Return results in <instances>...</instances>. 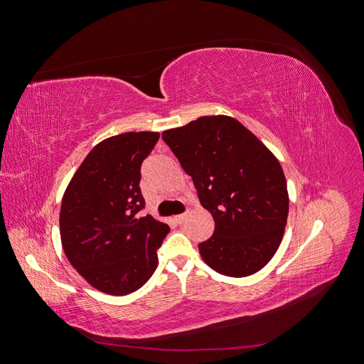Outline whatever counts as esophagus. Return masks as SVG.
Returning <instances> with one entry per match:
<instances>
[{"mask_svg":"<svg viewBox=\"0 0 364 364\" xmlns=\"http://www.w3.org/2000/svg\"><path fill=\"white\" fill-rule=\"evenodd\" d=\"M188 215H190V213H183V214H179V215H176L174 217V222L178 223V225H182L186 218H188Z\"/></svg>","mask_w":364,"mask_h":364,"instance_id":"34e87169","label":"esophagus"}]
</instances>
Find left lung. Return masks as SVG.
Returning <instances> with one entry per match:
<instances>
[{
  "label": "left lung",
  "mask_w": 364,
  "mask_h": 364,
  "mask_svg": "<svg viewBox=\"0 0 364 364\" xmlns=\"http://www.w3.org/2000/svg\"><path fill=\"white\" fill-rule=\"evenodd\" d=\"M215 229L199 243L203 261L232 278L257 273L278 250L287 225V181L279 161L235 118L200 117L162 134Z\"/></svg>",
  "instance_id": "obj_1"
}]
</instances>
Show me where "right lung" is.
<instances>
[{
    "instance_id": "right-lung-1",
    "label": "right lung",
    "mask_w": 364,
    "mask_h": 364,
    "mask_svg": "<svg viewBox=\"0 0 364 364\" xmlns=\"http://www.w3.org/2000/svg\"><path fill=\"white\" fill-rule=\"evenodd\" d=\"M158 132H127L97 144L75 171L60 206V238L71 266L92 287L123 296L158 267L168 225L141 217V165Z\"/></svg>"
}]
</instances>
